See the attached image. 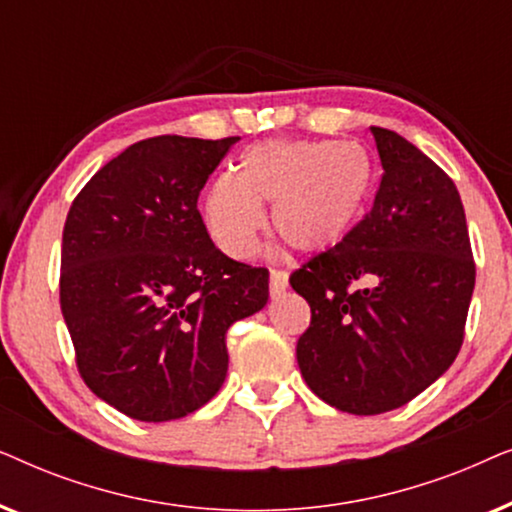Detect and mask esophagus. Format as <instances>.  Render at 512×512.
I'll list each match as a JSON object with an SVG mask.
<instances>
[{"mask_svg": "<svg viewBox=\"0 0 512 512\" xmlns=\"http://www.w3.org/2000/svg\"><path fill=\"white\" fill-rule=\"evenodd\" d=\"M289 286V272L286 270H270V296L277 298L282 296Z\"/></svg>", "mask_w": 512, "mask_h": 512, "instance_id": "obj_1", "label": "esophagus"}]
</instances>
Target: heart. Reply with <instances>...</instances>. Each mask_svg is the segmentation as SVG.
I'll list each match as a JSON object with an SVG mask.
<instances>
[{
    "mask_svg": "<svg viewBox=\"0 0 512 512\" xmlns=\"http://www.w3.org/2000/svg\"><path fill=\"white\" fill-rule=\"evenodd\" d=\"M373 184V160L359 142L268 139L242 151L235 177L207 188L202 216L223 254L249 258L270 202V230L286 247L319 254L359 219Z\"/></svg>",
    "mask_w": 512,
    "mask_h": 512,
    "instance_id": "1",
    "label": "heart"
}]
</instances>
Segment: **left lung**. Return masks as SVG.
<instances>
[{
  "label": "left lung",
  "mask_w": 512,
  "mask_h": 512,
  "mask_svg": "<svg viewBox=\"0 0 512 512\" xmlns=\"http://www.w3.org/2000/svg\"><path fill=\"white\" fill-rule=\"evenodd\" d=\"M370 132L384 170L373 209L289 279L312 310L300 373L352 415L401 408L452 366L475 286L454 181L394 130Z\"/></svg>",
  "instance_id": "1"
}]
</instances>
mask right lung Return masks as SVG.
Masks as SVG:
<instances>
[{
	"label": "right lung",
	"mask_w": 512,
	"mask_h": 512,
	"mask_svg": "<svg viewBox=\"0 0 512 512\" xmlns=\"http://www.w3.org/2000/svg\"><path fill=\"white\" fill-rule=\"evenodd\" d=\"M240 137L160 135L109 160L62 230L60 307L97 398L139 422L212 401L226 331L268 303V270L214 247L198 198Z\"/></svg>",
	"instance_id": "right-lung-1"
}]
</instances>
